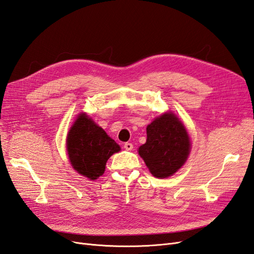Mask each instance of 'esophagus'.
<instances>
[{"instance_id": "1", "label": "esophagus", "mask_w": 254, "mask_h": 254, "mask_svg": "<svg viewBox=\"0 0 254 254\" xmlns=\"http://www.w3.org/2000/svg\"><path fill=\"white\" fill-rule=\"evenodd\" d=\"M124 148L126 150H132L133 149V145L131 143H125L124 144Z\"/></svg>"}]
</instances>
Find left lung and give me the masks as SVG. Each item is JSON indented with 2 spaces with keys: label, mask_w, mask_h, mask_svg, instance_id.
I'll list each match as a JSON object with an SVG mask.
<instances>
[{
  "label": "left lung",
  "mask_w": 254,
  "mask_h": 254,
  "mask_svg": "<svg viewBox=\"0 0 254 254\" xmlns=\"http://www.w3.org/2000/svg\"><path fill=\"white\" fill-rule=\"evenodd\" d=\"M146 133L147 140L139 147L146 166L157 178L173 176L186 163L190 150L183 123L173 112H166L150 123Z\"/></svg>",
  "instance_id": "left-lung-1"
}]
</instances>
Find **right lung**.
<instances>
[{"label":"right lung","instance_id":"add662e5","mask_svg":"<svg viewBox=\"0 0 254 254\" xmlns=\"http://www.w3.org/2000/svg\"><path fill=\"white\" fill-rule=\"evenodd\" d=\"M66 150L74 170L95 180L104 174L108 159L121 147L86 113H80L68 130Z\"/></svg>","mask_w":254,"mask_h":254}]
</instances>
